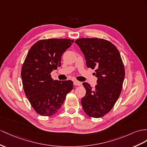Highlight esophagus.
<instances>
[{
	"label": "esophagus",
	"mask_w": 147,
	"mask_h": 147,
	"mask_svg": "<svg viewBox=\"0 0 147 147\" xmlns=\"http://www.w3.org/2000/svg\"><path fill=\"white\" fill-rule=\"evenodd\" d=\"M74 86H82V83L80 82H79L78 81H74Z\"/></svg>",
	"instance_id": "34e87169"
}]
</instances>
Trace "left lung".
<instances>
[{
    "label": "left lung",
    "instance_id": "obj_1",
    "mask_svg": "<svg viewBox=\"0 0 147 147\" xmlns=\"http://www.w3.org/2000/svg\"><path fill=\"white\" fill-rule=\"evenodd\" d=\"M74 42L83 53L86 66L95 69L97 78L94 88L82 83L86 93L81 105L89 117H101L112 109L121 93L125 77L122 58L115 45L105 39L82 38Z\"/></svg>",
    "mask_w": 147,
    "mask_h": 147
}]
</instances>
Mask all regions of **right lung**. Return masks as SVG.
Here are the masks:
<instances>
[{
	"label": "right lung",
	"instance_id": "1",
	"mask_svg": "<svg viewBox=\"0 0 147 147\" xmlns=\"http://www.w3.org/2000/svg\"><path fill=\"white\" fill-rule=\"evenodd\" d=\"M73 42L65 38L40 40L26 56L21 71L22 84L32 107L41 115L56 114L73 88L72 81L53 80L51 75L61 66L63 53Z\"/></svg>",
	"mask_w": 147,
	"mask_h": 147
}]
</instances>
